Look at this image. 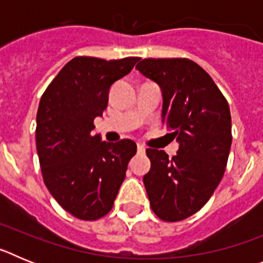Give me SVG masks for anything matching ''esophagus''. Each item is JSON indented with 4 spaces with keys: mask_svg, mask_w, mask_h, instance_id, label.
<instances>
[{
    "mask_svg": "<svg viewBox=\"0 0 263 263\" xmlns=\"http://www.w3.org/2000/svg\"><path fill=\"white\" fill-rule=\"evenodd\" d=\"M137 152H138V154H145V152H146V148H145V146H142V145H137Z\"/></svg>",
    "mask_w": 263,
    "mask_h": 263,
    "instance_id": "1",
    "label": "esophagus"
}]
</instances>
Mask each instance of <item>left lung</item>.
Returning <instances> with one entry per match:
<instances>
[{
    "label": "left lung",
    "instance_id": "8db88e82",
    "mask_svg": "<svg viewBox=\"0 0 263 263\" xmlns=\"http://www.w3.org/2000/svg\"><path fill=\"white\" fill-rule=\"evenodd\" d=\"M162 89V117L179 143L175 157L147 148L143 176L152 210L160 220L182 221L200 211L221 182L232 145L227 99L199 64L185 58L143 59L136 66Z\"/></svg>",
    "mask_w": 263,
    "mask_h": 263
}]
</instances>
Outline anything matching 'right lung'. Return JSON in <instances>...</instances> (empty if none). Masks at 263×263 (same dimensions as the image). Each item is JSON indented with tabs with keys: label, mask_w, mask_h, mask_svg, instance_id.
Returning a JSON list of instances; mask_svg holds the SVG:
<instances>
[{
	"label": "right lung",
	"mask_w": 263,
	"mask_h": 263,
	"mask_svg": "<svg viewBox=\"0 0 263 263\" xmlns=\"http://www.w3.org/2000/svg\"><path fill=\"white\" fill-rule=\"evenodd\" d=\"M139 58L76 57L55 76L39 101L36 152L46 187L63 210L93 221L111 210L136 155L132 139L116 143L93 136V120L108 106L109 88Z\"/></svg>",
	"instance_id": "add662e5"
}]
</instances>
